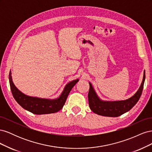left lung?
<instances>
[{
    "instance_id": "obj_1",
    "label": "left lung",
    "mask_w": 152,
    "mask_h": 152,
    "mask_svg": "<svg viewBox=\"0 0 152 152\" xmlns=\"http://www.w3.org/2000/svg\"><path fill=\"white\" fill-rule=\"evenodd\" d=\"M145 80V72L141 86L136 93L129 99L117 102H104L101 100L96 94L93 86L89 82V91L88 93L89 104L91 110L99 115L106 117H118L130 110L140 99L143 89Z\"/></svg>"
}]
</instances>
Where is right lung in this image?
<instances>
[{
  "instance_id": "add662e5",
  "label": "right lung",
  "mask_w": 152,
  "mask_h": 152,
  "mask_svg": "<svg viewBox=\"0 0 152 152\" xmlns=\"http://www.w3.org/2000/svg\"><path fill=\"white\" fill-rule=\"evenodd\" d=\"M9 80L12 96L17 103L24 109L37 115L53 113L59 111L65 104L68 96L73 87L79 81V79H77L69 82L58 98L48 99L31 97L22 93L14 84L11 72L9 75Z\"/></svg>"
}]
</instances>
